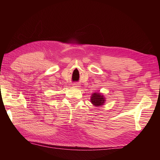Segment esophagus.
<instances>
[{
  "instance_id": "1",
  "label": "esophagus",
  "mask_w": 160,
  "mask_h": 160,
  "mask_svg": "<svg viewBox=\"0 0 160 160\" xmlns=\"http://www.w3.org/2000/svg\"><path fill=\"white\" fill-rule=\"evenodd\" d=\"M73 87L74 88H79V87H80V84H78V83H73Z\"/></svg>"
}]
</instances>
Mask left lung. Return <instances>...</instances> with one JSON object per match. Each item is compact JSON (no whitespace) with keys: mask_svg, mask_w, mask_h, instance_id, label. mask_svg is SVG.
I'll list each match as a JSON object with an SVG mask.
<instances>
[{"mask_svg":"<svg viewBox=\"0 0 160 160\" xmlns=\"http://www.w3.org/2000/svg\"><path fill=\"white\" fill-rule=\"evenodd\" d=\"M91 102L94 107H101L102 105H104L106 102V98L104 96V95L99 92H95L91 97Z\"/></svg>","mask_w":160,"mask_h":160,"instance_id":"8db88e82","label":"left lung"}]
</instances>
